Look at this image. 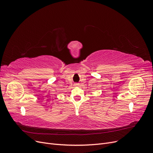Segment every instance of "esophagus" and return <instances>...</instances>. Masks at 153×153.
<instances>
[{
	"mask_svg": "<svg viewBox=\"0 0 153 153\" xmlns=\"http://www.w3.org/2000/svg\"><path fill=\"white\" fill-rule=\"evenodd\" d=\"M80 85L79 84H77V83H75V84H74V86L75 87H78Z\"/></svg>",
	"mask_w": 153,
	"mask_h": 153,
	"instance_id": "obj_1",
	"label": "esophagus"
}]
</instances>
